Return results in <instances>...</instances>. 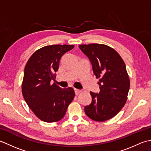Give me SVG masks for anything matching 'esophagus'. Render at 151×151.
I'll use <instances>...</instances> for the list:
<instances>
[{"mask_svg": "<svg viewBox=\"0 0 151 151\" xmlns=\"http://www.w3.org/2000/svg\"><path fill=\"white\" fill-rule=\"evenodd\" d=\"M81 92V90H79V89H75V94L76 95H78V94H79Z\"/></svg>", "mask_w": 151, "mask_h": 151, "instance_id": "34e87169", "label": "esophagus"}]
</instances>
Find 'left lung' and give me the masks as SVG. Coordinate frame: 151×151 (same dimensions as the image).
I'll use <instances>...</instances> for the list:
<instances>
[{
  "instance_id": "1",
  "label": "left lung",
  "mask_w": 151,
  "mask_h": 151,
  "mask_svg": "<svg viewBox=\"0 0 151 151\" xmlns=\"http://www.w3.org/2000/svg\"><path fill=\"white\" fill-rule=\"evenodd\" d=\"M79 48L90 60L100 88L99 93L90 91L92 101L84 111L93 120L107 121L115 116L127 102L130 80L126 65L119 54L106 45H81Z\"/></svg>"
}]
</instances>
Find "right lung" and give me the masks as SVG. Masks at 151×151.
<instances>
[{
	"instance_id": "add662e5",
	"label": "right lung",
	"mask_w": 151,
	"mask_h": 151,
	"mask_svg": "<svg viewBox=\"0 0 151 151\" xmlns=\"http://www.w3.org/2000/svg\"><path fill=\"white\" fill-rule=\"evenodd\" d=\"M74 45H52L36 50L25 66L22 93L27 104L41 121L62 119L75 94L72 88L62 89L51 80L56 78L61 58Z\"/></svg>"
}]
</instances>
